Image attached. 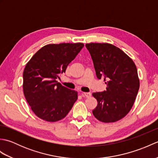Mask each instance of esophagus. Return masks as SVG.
<instances>
[{"mask_svg":"<svg viewBox=\"0 0 158 158\" xmlns=\"http://www.w3.org/2000/svg\"><path fill=\"white\" fill-rule=\"evenodd\" d=\"M82 94L84 96H85L86 98H89V97H91L92 96V94L90 92H83Z\"/></svg>","mask_w":158,"mask_h":158,"instance_id":"1","label":"esophagus"}]
</instances>
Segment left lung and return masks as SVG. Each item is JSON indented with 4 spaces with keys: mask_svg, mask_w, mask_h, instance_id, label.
Wrapping results in <instances>:
<instances>
[{
    "mask_svg": "<svg viewBox=\"0 0 158 158\" xmlns=\"http://www.w3.org/2000/svg\"><path fill=\"white\" fill-rule=\"evenodd\" d=\"M98 79L102 78L106 90L93 93L98 105L93 115L102 122H117L129 113L138 94L140 82L136 66L122 50L109 43L85 45Z\"/></svg>",
    "mask_w": 158,
    "mask_h": 158,
    "instance_id": "1",
    "label": "left lung"
}]
</instances>
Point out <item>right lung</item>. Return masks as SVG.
Wrapping results in <instances>:
<instances>
[{"label": "right lung", "instance_id": "obj_1", "mask_svg": "<svg viewBox=\"0 0 158 158\" xmlns=\"http://www.w3.org/2000/svg\"><path fill=\"white\" fill-rule=\"evenodd\" d=\"M83 43H60L43 47L26 64L23 73L25 98L35 115L47 122L63 119L77 100V92L57 81L75 58Z\"/></svg>", "mask_w": 158, "mask_h": 158}]
</instances>
